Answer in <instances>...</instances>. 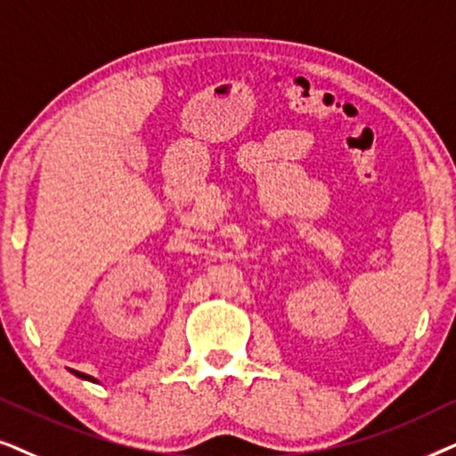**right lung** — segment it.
I'll use <instances>...</instances> for the list:
<instances>
[{
  "instance_id": "add662e5",
  "label": "right lung",
  "mask_w": 456,
  "mask_h": 456,
  "mask_svg": "<svg viewBox=\"0 0 456 456\" xmlns=\"http://www.w3.org/2000/svg\"><path fill=\"white\" fill-rule=\"evenodd\" d=\"M75 375H78V378H83V379H89V381H95L94 378H91V375H85V373H81V371H75Z\"/></svg>"
}]
</instances>
